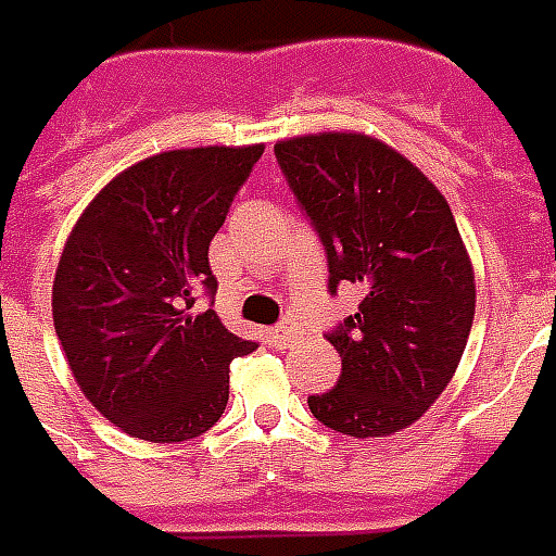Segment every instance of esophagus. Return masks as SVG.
Wrapping results in <instances>:
<instances>
[{
    "instance_id": "esophagus-1",
    "label": "esophagus",
    "mask_w": 556,
    "mask_h": 556,
    "mask_svg": "<svg viewBox=\"0 0 556 556\" xmlns=\"http://www.w3.org/2000/svg\"><path fill=\"white\" fill-rule=\"evenodd\" d=\"M269 338L278 344V348H287L293 338H296V326H293V320H285V323H278L275 329H269Z\"/></svg>"
}]
</instances>
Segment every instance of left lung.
<instances>
[{
	"label": "left lung",
	"mask_w": 556,
	"mask_h": 556,
	"mask_svg": "<svg viewBox=\"0 0 556 556\" xmlns=\"http://www.w3.org/2000/svg\"><path fill=\"white\" fill-rule=\"evenodd\" d=\"M275 159L326 248L329 293L344 281L362 290L359 311L326 334L341 380L308 397L311 413L338 434H395L446 389L473 326V266L452 208L365 134L281 140Z\"/></svg>",
	"instance_id": "1"
}]
</instances>
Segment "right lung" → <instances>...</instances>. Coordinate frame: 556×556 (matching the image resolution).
<instances>
[{
	"label": "right lung",
	"instance_id": "right-lung-1",
	"mask_svg": "<svg viewBox=\"0 0 556 556\" xmlns=\"http://www.w3.org/2000/svg\"><path fill=\"white\" fill-rule=\"evenodd\" d=\"M263 146L173 149L122 170L86 206L59 257L53 326L101 416L149 443H182L222 419L230 362L257 348L208 308V242Z\"/></svg>",
	"mask_w": 556,
	"mask_h": 556
}]
</instances>
